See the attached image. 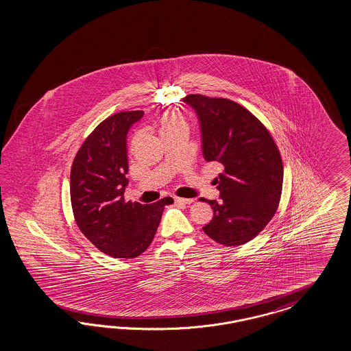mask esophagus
<instances>
[{"mask_svg": "<svg viewBox=\"0 0 351 351\" xmlns=\"http://www.w3.org/2000/svg\"><path fill=\"white\" fill-rule=\"evenodd\" d=\"M175 202L182 203V204H191L194 202V198H180V197H175Z\"/></svg>", "mask_w": 351, "mask_h": 351, "instance_id": "obj_1", "label": "esophagus"}]
</instances>
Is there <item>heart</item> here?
Wrapping results in <instances>:
<instances>
[{
    "mask_svg": "<svg viewBox=\"0 0 351 351\" xmlns=\"http://www.w3.org/2000/svg\"><path fill=\"white\" fill-rule=\"evenodd\" d=\"M185 130L186 131V122L184 117L176 113V112H166L165 114H162L160 118V136L175 132V131H180Z\"/></svg>",
    "mask_w": 351,
    "mask_h": 351,
    "instance_id": "obj_1",
    "label": "heart"
}]
</instances>
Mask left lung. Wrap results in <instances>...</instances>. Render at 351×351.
<instances>
[{
	"label": "left lung",
	"mask_w": 351,
	"mask_h": 351,
	"mask_svg": "<svg viewBox=\"0 0 351 351\" xmlns=\"http://www.w3.org/2000/svg\"><path fill=\"white\" fill-rule=\"evenodd\" d=\"M201 131L203 158L223 166L215 181L220 201L203 232L223 245H245L274 216L283 184V165L269 131L243 106L229 99L189 95Z\"/></svg>",
	"instance_id": "left-lung-1"
}]
</instances>
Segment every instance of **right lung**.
<instances>
[{
	"label": "right lung",
	"mask_w": 351,
	"mask_h": 351,
	"mask_svg": "<svg viewBox=\"0 0 351 351\" xmlns=\"http://www.w3.org/2000/svg\"><path fill=\"white\" fill-rule=\"evenodd\" d=\"M143 110L121 112L103 121L78 150L71 171V201L75 223L106 255L134 258L152 243L166 197L152 204L125 202L128 180V135Z\"/></svg>",
	"instance_id": "right-lung-1"
}]
</instances>
